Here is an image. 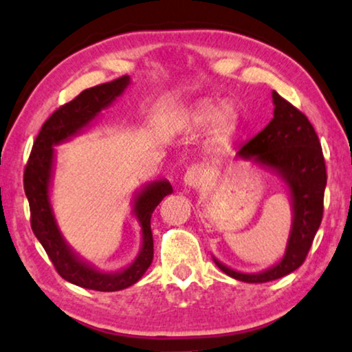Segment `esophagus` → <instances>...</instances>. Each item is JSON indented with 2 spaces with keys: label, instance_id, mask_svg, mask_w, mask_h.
Wrapping results in <instances>:
<instances>
[{
  "label": "esophagus",
  "instance_id": "34e87169",
  "mask_svg": "<svg viewBox=\"0 0 352 352\" xmlns=\"http://www.w3.org/2000/svg\"><path fill=\"white\" fill-rule=\"evenodd\" d=\"M204 180H206V170L202 169L201 166H191L190 169L186 170L185 177H183V183H185V186L188 188L199 186Z\"/></svg>",
  "mask_w": 352,
  "mask_h": 352
}]
</instances>
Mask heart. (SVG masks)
I'll use <instances>...</instances> for the list:
<instances>
[{
  "instance_id": "1",
  "label": "heart",
  "mask_w": 352,
  "mask_h": 352,
  "mask_svg": "<svg viewBox=\"0 0 352 352\" xmlns=\"http://www.w3.org/2000/svg\"><path fill=\"white\" fill-rule=\"evenodd\" d=\"M232 120V108L226 103H202L191 115V122L196 126H212L219 122L230 124Z\"/></svg>"
}]
</instances>
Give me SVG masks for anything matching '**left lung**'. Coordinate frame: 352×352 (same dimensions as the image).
Returning <instances> with one entry per match:
<instances>
[{
	"mask_svg": "<svg viewBox=\"0 0 352 352\" xmlns=\"http://www.w3.org/2000/svg\"><path fill=\"white\" fill-rule=\"evenodd\" d=\"M274 118L263 131L244 143L236 156L280 178L289 192L292 226L282 258L258 273L232 270L215 256V265L242 282H270L294 273L303 265L324 214L325 161L318 133L303 113L273 91Z\"/></svg>",
	"mask_w": 352,
	"mask_h": 352,
	"instance_id": "obj_1",
	"label": "left lung"
}]
</instances>
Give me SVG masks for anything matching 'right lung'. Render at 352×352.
Wrapping results in <instances>:
<instances>
[{
    "label": "right lung",
    "instance_id": "obj_1",
    "mask_svg": "<svg viewBox=\"0 0 352 352\" xmlns=\"http://www.w3.org/2000/svg\"><path fill=\"white\" fill-rule=\"evenodd\" d=\"M129 86H131V78H118L111 82L86 89L72 102L54 111L52 116L43 124L33 143L23 174V188L30 204L34 236L41 242L57 273L72 284L89 290L118 292L142 279L153 261L151 215L157 204L172 192V185L166 178L146 183L133 192L132 214L140 225V250L127 266L111 273L100 271L76 254L58 228L51 204L56 146L72 140L91 127L100 113L111 107Z\"/></svg>",
    "mask_w": 352,
    "mask_h": 352
}]
</instances>
